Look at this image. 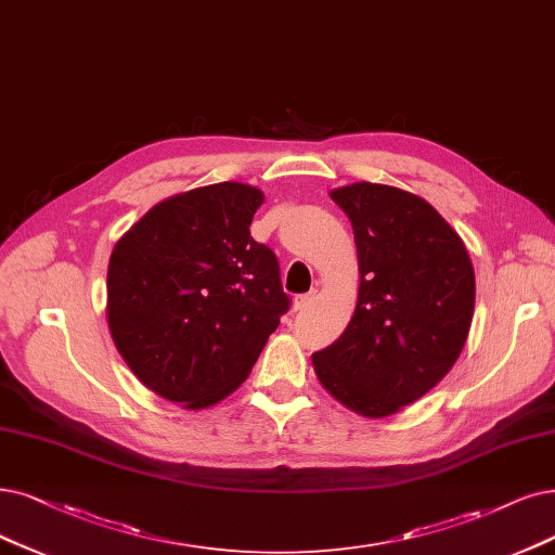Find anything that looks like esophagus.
<instances>
[{
	"mask_svg": "<svg viewBox=\"0 0 555 555\" xmlns=\"http://www.w3.org/2000/svg\"><path fill=\"white\" fill-rule=\"evenodd\" d=\"M313 299H315V293H309V295H299V297H295V301H293L295 311H304V309H309V306L313 304Z\"/></svg>",
	"mask_w": 555,
	"mask_h": 555,
	"instance_id": "obj_1",
	"label": "esophagus"
}]
</instances>
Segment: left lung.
I'll return each mask as SVG.
<instances>
[{"label": "left lung", "instance_id": "left-lung-1", "mask_svg": "<svg viewBox=\"0 0 555 555\" xmlns=\"http://www.w3.org/2000/svg\"><path fill=\"white\" fill-rule=\"evenodd\" d=\"M350 217L359 297L347 330L313 354L320 384L367 418L398 414L455 365L476 306L462 237L425 198L391 184L332 192Z\"/></svg>", "mask_w": 555, "mask_h": 555}]
</instances>
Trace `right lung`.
Masks as SVG:
<instances>
[{
	"label": "right lung",
	"mask_w": 555,
	"mask_h": 555,
	"mask_svg": "<svg viewBox=\"0 0 555 555\" xmlns=\"http://www.w3.org/2000/svg\"><path fill=\"white\" fill-rule=\"evenodd\" d=\"M262 201L244 182L176 194L112 251L107 324L116 350L143 386L184 409L231 396L291 309L274 251L249 233Z\"/></svg>",
	"instance_id": "1"
}]
</instances>
